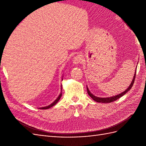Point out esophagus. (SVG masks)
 I'll return each mask as SVG.
<instances>
[{
	"mask_svg": "<svg viewBox=\"0 0 146 146\" xmlns=\"http://www.w3.org/2000/svg\"><path fill=\"white\" fill-rule=\"evenodd\" d=\"M82 61H83V56L81 55H77L76 56H75L73 58V63L76 64L82 63Z\"/></svg>",
	"mask_w": 146,
	"mask_h": 146,
	"instance_id": "34e87169",
	"label": "esophagus"
}]
</instances>
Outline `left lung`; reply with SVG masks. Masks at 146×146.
Instances as JSON below:
<instances>
[{
  "label": "left lung",
  "mask_w": 146,
  "mask_h": 146,
  "mask_svg": "<svg viewBox=\"0 0 146 146\" xmlns=\"http://www.w3.org/2000/svg\"><path fill=\"white\" fill-rule=\"evenodd\" d=\"M136 70H135V75H134V77L133 78V80H132V82L131 83H130V85L129 86V88H127V89L125 91L122 92V93L119 94V95H117V96H113V97H110V98H98V97L97 96H95L94 95H93L92 94H91V92L89 91V89H88V87L87 88V92H88V95H89L91 98L93 99L94 101L97 102H99V103H111L112 102H114L116 100H117L118 99L121 98V97H122L123 95L125 94L127 92L130 91V89L131 88V87L133 86V84H134V82H135V77H136Z\"/></svg>",
  "instance_id": "8db88e82"
}]
</instances>
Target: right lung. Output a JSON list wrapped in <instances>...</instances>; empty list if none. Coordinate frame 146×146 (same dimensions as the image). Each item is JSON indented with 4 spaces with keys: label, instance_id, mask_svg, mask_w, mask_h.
I'll list each match as a JSON object with an SVG mask.
<instances>
[{
    "label": "right lung",
    "instance_id": "right-lung-1",
    "mask_svg": "<svg viewBox=\"0 0 146 146\" xmlns=\"http://www.w3.org/2000/svg\"><path fill=\"white\" fill-rule=\"evenodd\" d=\"M62 89V86L61 87V90ZM61 96H62V92H61L60 93V94L59 95V96L58 97V98H57L54 102H53L52 104H51L50 105H48V106H47V107H42V108H39V109H42V110H45V109H48V108H50V107H53V106H54L56 104H57V102H58L59 101V100L60 99V98H61Z\"/></svg>",
    "mask_w": 146,
    "mask_h": 146
}]
</instances>
